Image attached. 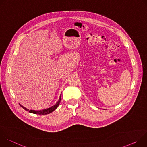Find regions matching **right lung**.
<instances>
[{
	"label": "right lung",
	"mask_w": 147,
	"mask_h": 147,
	"mask_svg": "<svg viewBox=\"0 0 147 147\" xmlns=\"http://www.w3.org/2000/svg\"><path fill=\"white\" fill-rule=\"evenodd\" d=\"M61 100V95L60 96V98H59V99L58 100V102L55 104L53 106L51 107V108H49L48 109H43V110H40V111H34V110H29L28 109L24 107L23 106H22V105L20 104V105L22 107V108H23L24 109H25L26 111H29L30 113H34V114H38V115H47V114H49V113H52V112H53L58 107H59V105L60 103V102Z\"/></svg>",
	"instance_id": "obj_1"
}]
</instances>
